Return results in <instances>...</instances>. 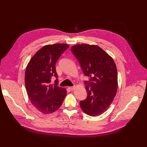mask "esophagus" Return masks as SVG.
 <instances>
[{"label":"esophagus","mask_w":147,"mask_h":147,"mask_svg":"<svg viewBox=\"0 0 147 147\" xmlns=\"http://www.w3.org/2000/svg\"><path fill=\"white\" fill-rule=\"evenodd\" d=\"M75 88V87L74 86H73V87H69V89L71 90V91H73Z\"/></svg>","instance_id":"obj_1"}]
</instances>
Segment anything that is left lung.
<instances>
[{"instance_id": "1", "label": "left lung", "mask_w": 147, "mask_h": 147, "mask_svg": "<svg viewBox=\"0 0 147 147\" xmlns=\"http://www.w3.org/2000/svg\"><path fill=\"white\" fill-rule=\"evenodd\" d=\"M83 73L87 97L81 100L82 111L91 116H99L110 107L117 90V71L113 59L97 45L78 44L71 48Z\"/></svg>"}]
</instances>
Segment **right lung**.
<instances>
[{"label":"right lung","mask_w":147,"mask_h":147,"mask_svg":"<svg viewBox=\"0 0 147 147\" xmlns=\"http://www.w3.org/2000/svg\"><path fill=\"white\" fill-rule=\"evenodd\" d=\"M65 44L47 45L40 48L30 60L25 73V85L32 105L40 112L49 114L57 110L67 94L58 86L56 61L67 48ZM57 79L51 84V77Z\"/></svg>","instance_id":"obj_1"}]
</instances>
